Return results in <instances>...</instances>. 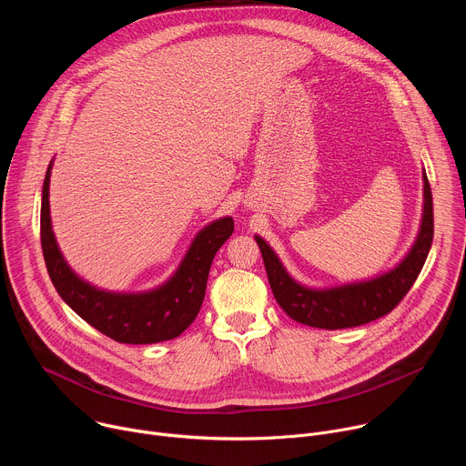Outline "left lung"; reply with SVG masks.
<instances>
[{"label":"left lung","instance_id":"8db88e82","mask_svg":"<svg viewBox=\"0 0 466 466\" xmlns=\"http://www.w3.org/2000/svg\"><path fill=\"white\" fill-rule=\"evenodd\" d=\"M424 180V210L419 236L406 258L389 273L372 280L345 284L329 289H313L299 284L284 269L282 261L268 241L254 236L265 271L280 308L297 322L322 328L341 329L354 328L376 320L392 311L415 284L433 241V198L426 173Z\"/></svg>","mask_w":466,"mask_h":466}]
</instances>
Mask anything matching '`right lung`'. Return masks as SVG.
<instances>
[{
	"label": "right lung",
	"instance_id": "right-lung-1",
	"mask_svg": "<svg viewBox=\"0 0 466 466\" xmlns=\"http://www.w3.org/2000/svg\"><path fill=\"white\" fill-rule=\"evenodd\" d=\"M49 177L51 164L42 186L40 239L49 279L60 299L117 343L151 345L178 338L201 309L214 256L234 232L232 218L216 219L198 232L175 275L160 288L144 293L105 291L79 279L60 254L49 216Z\"/></svg>",
	"mask_w": 466,
	"mask_h": 466
}]
</instances>
